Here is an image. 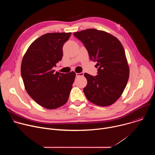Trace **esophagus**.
<instances>
[{
  "label": "esophagus",
  "mask_w": 155,
  "mask_h": 155,
  "mask_svg": "<svg viewBox=\"0 0 155 155\" xmlns=\"http://www.w3.org/2000/svg\"><path fill=\"white\" fill-rule=\"evenodd\" d=\"M84 74L83 72H80V73H76V77H82L83 76Z\"/></svg>",
  "instance_id": "esophagus-1"
}]
</instances>
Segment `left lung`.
I'll return each instance as SVG.
<instances>
[{
  "label": "left lung",
  "mask_w": 155,
  "mask_h": 155,
  "mask_svg": "<svg viewBox=\"0 0 155 155\" xmlns=\"http://www.w3.org/2000/svg\"><path fill=\"white\" fill-rule=\"evenodd\" d=\"M74 35L83 43L90 59L98 66L97 75L84 74L87 81L83 88L86 98L99 106L113 104L122 94L129 76L122 44L112 35L96 29L74 32Z\"/></svg>",
  "instance_id": "left-lung-1"
}]
</instances>
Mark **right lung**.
<instances>
[{
  "instance_id": "right-lung-1",
  "label": "right lung",
  "mask_w": 155,
  "mask_h": 155,
  "mask_svg": "<svg viewBox=\"0 0 155 155\" xmlns=\"http://www.w3.org/2000/svg\"><path fill=\"white\" fill-rule=\"evenodd\" d=\"M71 33H48L36 39L25 53L21 74L28 94L38 104L55 109L67 102L75 73L53 70L62 58V47Z\"/></svg>"
}]
</instances>
